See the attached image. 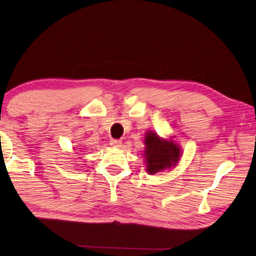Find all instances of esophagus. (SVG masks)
<instances>
[{"label": "esophagus", "mask_w": 256, "mask_h": 256, "mask_svg": "<svg viewBox=\"0 0 256 256\" xmlns=\"http://www.w3.org/2000/svg\"><path fill=\"white\" fill-rule=\"evenodd\" d=\"M121 144H122V142H121V140H110V145L112 147H116V148L121 147Z\"/></svg>", "instance_id": "esophagus-1"}]
</instances>
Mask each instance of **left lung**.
<instances>
[{
	"instance_id": "1",
	"label": "left lung",
	"mask_w": 256,
	"mask_h": 256,
	"mask_svg": "<svg viewBox=\"0 0 256 256\" xmlns=\"http://www.w3.org/2000/svg\"><path fill=\"white\" fill-rule=\"evenodd\" d=\"M144 142V158L146 171L148 174H156L166 168H171L180 160V146L172 140H163L158 134L147 132Z\"/></svg>"
}]
</instances>
